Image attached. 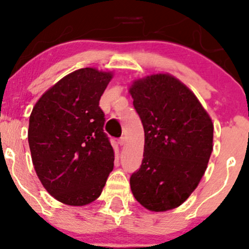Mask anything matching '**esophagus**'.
I'll return each instance as SVG.
<instances>
[{
	"label": "esophagus",
	"instance_id": "34e87169",
	"mask_svg": "<svg viewBox=\"0 0 249 249\" xmlns=\"http://www.w3.org/2000/svg\"><path fill=\"white\" fill-rule=\"evenodd\" d=\"M119 144L120 145H124L125 144V137H120V139H119Z\"/></svg>",
	"mask_w": 249,
	"mask_h": 249
}]
</instances>
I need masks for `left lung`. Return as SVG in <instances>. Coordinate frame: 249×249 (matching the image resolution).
I'll list each match as a JSON object with an SVG mask.
<instances>
[{
	"mask_svg": "<svg viewBox=\"0 0 249 249\" xmlns=\"http://www.w3.org/2000/svg\"><path fill=\"white\" fill-rule=\"evenodd\" d=\"M143 129L142 164L130 176L135 199L150 211L178 207L205 174L213 124L199 100L170 74H153L129 89Z\"/></svg>",
	"mask_w": 249,
	"mask_h": 249,
	"instance_id": "1",
	"label": "left lung"
}]
</instances>
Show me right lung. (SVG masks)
Listing matches in <instances>:
<instances>
[{
  "mask_svg": "<svg viewBox=\"0 0 249 249\" xmlns=\"http://www.w3.org/2000/svg\"><path fill=\"white\" fill-rule=\"evenodd\" d=\"M112 73L92 67L60 79L35 105L28 140L35 170L52 197L83 206L101 195L114 166L99 106Z\"/></svg>",
  "mask_w": 249,
  "mask_h": 249,
  "instance_id": "obj_1",
  "label": "right lung"
}]
</instances>
